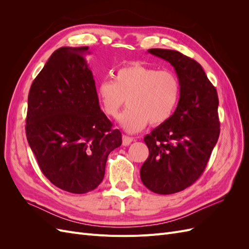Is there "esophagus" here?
Returning <instances> with one entry per match:
<instances>
[{
    "mask_svg": "<svg viewBox=\"0 0 249 249\" xmlns=\"http://www.w3.org/2000/svg\"><path fill=\"white\" fill-rule=\"evenodd\" d=\"M132 141H133V138H132V137L126 136V135H124V136H123V144H124V146L130 145Z\"/></svg>",
    "mask_w": 249,
    "mask_h": 249,
    "instance_id": "esophagus-1",
    "label": "esophagus"
}]
</instances>
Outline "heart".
Listing matches in <instances>:
<instances>
[{
  "label": "heart",
  "mask_w": 249,
  "mask_h": 249,
  "mask_svg": "<svg viewBox=\"0 0 249 249\" xmlns=\"http://www.w3.org/2000/svg\"><path fill=\"white\" fill-rule=\"evenodd\" d=\"M179 81L175 72L133 63L115 71L112 80L102 81L96 89L103 111L116 117L130 133L141 131L148 124L160 125L170 118L179 99ZM127 100H125V99Z\"/></svg>",
  "instance_id": "b5f03b06"
}]
</instances>
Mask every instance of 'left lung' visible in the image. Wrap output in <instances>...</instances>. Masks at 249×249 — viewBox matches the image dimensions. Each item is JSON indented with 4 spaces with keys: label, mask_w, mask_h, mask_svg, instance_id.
Listing matches in <instances>:
<instances>
[{
    "label": "left lung",
    "mask_w": 249,
    "mask_h": 249,
    "mask_svg": "<svg viewBox=\"0 0 249 249\" xmlns=\"http://www.w3.org/2000/svg\"><path fill=\"white\" fill-rule=\"evenodd\" d=\"M148 53L168 61L179 81L175 113L144 137L149 150L140 169L144 186L158 194L182 191L196 182L220 133L218 95L201 65L182 53L150 49Z\"/></svg>",
    "instance_id": "1"
}]
</instances>
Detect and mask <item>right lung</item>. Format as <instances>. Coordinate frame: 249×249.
<instances>
[{
	"label": "right lung",
	"instance_id": "1",
	"mask_svg": "<svg viewBox=\"0 0 249 249\" xmlns=\"http://www.w3.org/2000/svg\"><path fill=\"white\" fill-rule=\"evenodd\" d=\"M88 47L53 53L28 95L26 136L40 170L64 191L83 194L99 186L122 133L101 110Z\"/></svg>",
	"mask_w": 249,
	"mask_h": 249
}]
</instances>
